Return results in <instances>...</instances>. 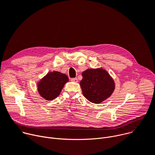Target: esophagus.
I'll return each mask as SVG.
<instances>
[{
  "label": "esophagus",
  "instance_id": "obj_1",
  "mask_svg": "<svg viewBox=\"0 0 155 155\" xmlns=\"http://www.w3.org/2000/svg\"><path fill=\"white\" fill-rule=\"evenodd\" d=\"M71 81L77 83V82H78V79H77V78H71Z\"/></svg>",
  "mask_w": 155,
  "mask_h": 155
}]
</instances>
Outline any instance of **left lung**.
I'll return each mask as SVG.
<instances>
[{
    "mask_svg": "<svg viewBox=\"0 0 155 155\" xmlns=\"http://www.w3.org/2000/svg\"><path fill=\"white\" fill-rule=\"evenodd\" d=\"M80 85L84 96L90 102L100 104L109 98L115 90V82L108 72L101 68H89L81 74Z\"/></svg>",
    "mask_w": 155,
    "mask_h": 155,
    "instance_id": "left-lung-1",
    "label": "left lung"
}]
</instances>
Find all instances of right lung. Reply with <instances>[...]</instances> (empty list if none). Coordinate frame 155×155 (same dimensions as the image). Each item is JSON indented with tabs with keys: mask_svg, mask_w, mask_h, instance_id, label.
<instances>
[{
	"mask_svg": "<svg viewBox=\"0 0 155 155\" xmlns=\"http://www.w3.org/2000/svg\"><path fill=\"white\" fill-rule=\"evenodd\" d=\"M68 81V78L67 75L57 71H50L38 82V91L44 99L52 100L60 95Z\"/></svg>",
	"mask_w": 155,
	"mask_h": 155,
	"instance_id": "1",
	"label": "right lung"
}]
</instances>
